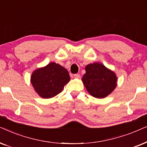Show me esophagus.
Listing matches in <instances>:
<instances>
[{"mask_svg":"<svg viewBox=\"0 0 147 147\" xmlns=\"http://www.w3.org/2000/svg\"><path fill=\"white\" fill-rule=\"evenodd\" d=\"M74 77L76 78V79H79V78H80V75L79 74H75L74 75Z\"/></svg>","mask_w":147,"mask_h":147,"instance_id":"obj_1","label":"esophagus"}]
</instances>
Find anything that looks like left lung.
<instances>
[{"instance_id": "obj_1", "label": "left lung", "mask_w": 147, "mask_h": 147, "mask_svg": "<svg viewBox=\"0 0 147 147\" xmlns=\"http://www.w3.org/2000/svg\"><path fill=\"white\" fill-rule=\"evenodd\" d=\"M83 81L86 89L92 96L103 98L116 87L117 77L114 72L100 63L89 64L85 67Z\"/></svg>"}]
</instances>
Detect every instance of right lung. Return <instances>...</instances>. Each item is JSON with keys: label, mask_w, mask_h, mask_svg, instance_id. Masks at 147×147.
Listing matches in <instances>:
<instances>
[{"label": "right lung", "mask_w": 147, "mask_h": 147, "mask_svg": "<svg viewBox=\"0 0 147 147\" xmlns=\"http://www.w3.org/2000/svg\"><path fill=\"white\" fill-rule=\"evenodd\" d=\"M70 79L66 68L55 62H51L33 72L31 83L40 96L48 99L60 93Z\"/></svg>", "instance_id": "1"}]
</instances>
